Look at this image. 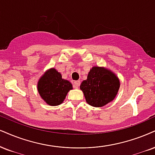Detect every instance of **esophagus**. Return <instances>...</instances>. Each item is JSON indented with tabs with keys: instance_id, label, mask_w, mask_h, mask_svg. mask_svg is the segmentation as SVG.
<instances>
[{
	"instance_id": "obj_1",
	"label": "esophagus",
	"mask_w": 155,
	"mask_h": 155,
	"mask_svg": "<svg viewBox=\"0 0 155 155\" xmlns=\"http://www.w3.org/2000/svg\"><path fill=\"white\" fill-rule=\"evenodd\" d=\"M81 85V81H74V88H78Z\"/></svg>"
}]
</instances>
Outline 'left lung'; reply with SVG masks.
<instances>
[{
	"label": "left lung",
	"mask_w": 155,
	"mask_h": 155,
	"mask_svg": "<svg viewBox=\"0 0 155 155\" xmlns=\"http://www.w3.org/2000/svg\"><path fill=\"white\" fill-rule=\"evenodd\" d=\"M120 81L116 74L104 67L94 66L80 88L86 102L93 107H102L111 102L118 94Z\"/></svg>",
	"instance_id": "1"
}]
</instances>
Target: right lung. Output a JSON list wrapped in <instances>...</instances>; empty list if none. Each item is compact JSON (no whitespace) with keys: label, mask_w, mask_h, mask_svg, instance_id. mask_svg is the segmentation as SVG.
<instances>
[{"label":"right lung","mask_w":155,"mask_h":155,"mask_svg":"<svg viewBox=\"0 0 155 155\" xmlns=\"http://www.w3.org/2000/svg\"><path fill=\"white\" fill-rule=\"evenodd\" d=\"M37 90L46 104L55 106L62 104L69 91L72 90V85L70 81L63 79L60 72L52 68L39 78Z\"/></svg>","instance_id":"right-lung-1"}]
</instances>
